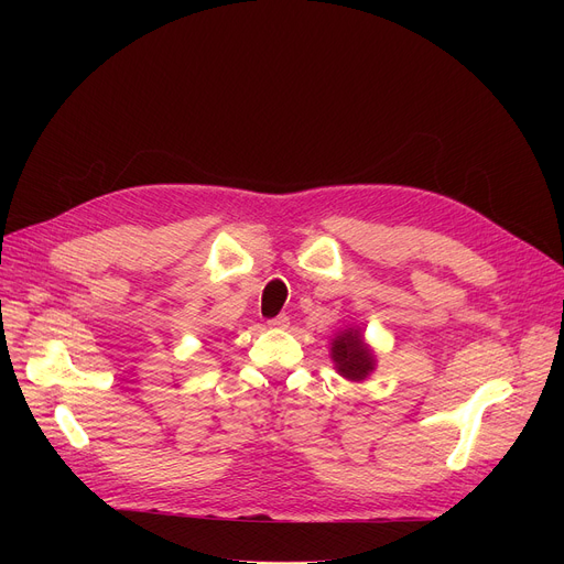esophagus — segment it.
<instances>
[{
	"mask_svg": "<svg viewBox=\"0 0 564 564\" xmlns=\"http://www.w3.org/2000/svg\"><path fill=\"white\" fill-rule=\"evenodd\" d=\"M267 324H270L272 329H288L290 327V317L288 315H276L274 319H270Z\"/></svg>",
	"mask_w": 564,
	"mask_h": 564,
	"instance_id": "esophagus-1",
	"label": "esophagus"
}]
</instances>
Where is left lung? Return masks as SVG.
Returning a JSON list of instances; mask_svg holds the SVG:
<instances>
[{"label":"left lung","mask_w":564,"mask_h":564,"mask_svg":"<svg viewBox=\"0 0 564 564\" xmlns=\"http://www.w3.org/2000/svg\"><path fill=\"white\" fill-rule=\"evenodd\" d=\"M329 357L347 381H366L377 368V354L359 327L338 329L329 343Z\"/></svg>","instance_id":"1"}]
</instances>
